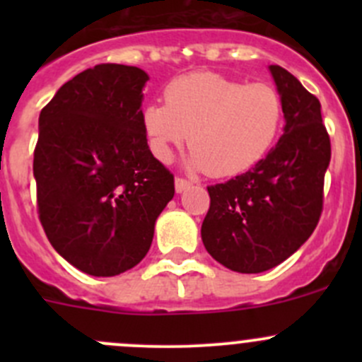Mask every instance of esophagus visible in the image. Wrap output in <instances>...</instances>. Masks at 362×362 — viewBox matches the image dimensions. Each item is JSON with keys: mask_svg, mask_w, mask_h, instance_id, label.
<instances>
[{"mask_svg": "<svg viewBox=\"0 0 362 362\" xmlns=\"http://www.w3.org/2000/svg\"><path fill=\"white\" fill-rule=\"evenodd\" d=\"M191 187V182L187 180V178L184 177H177L175 178V189H177V192H184L185 189Z\"/></svg>", "mask_w": 362, "mask_h": 362, "instance_id": "esophagus-1", "label": "esophagus"}]
</instances>
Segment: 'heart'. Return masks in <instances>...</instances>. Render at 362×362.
I'll return each instance as SVG.
<instances>
[{
    "mask_svg": "<svg viewBox=\"0 0 362 362\" xmlns=\"http://www.w3.org/2000/svg\"><path fill=\"white\" fill-rule=\"evenodd\" d=\"M164 101L145 107L141 115L154 156L168 163L189 140L191 166L210 177L250 170L268 154L284 120L282 96L272 83H245L217 73L171 80Z\"/></svg>",
    "mask_w": 362,
    "mask_h": 362,
    "instance_id": "b5f03b06",
    "label": "heart"
}]
</instances>
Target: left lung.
Returning <instances> with one entry per match:
<instances>
[{"label": "left lung", "instance_id": "1", "mask_svg": "<svg viewBox=\"0 0 362 362\" xmlns=\"http://www.w3.org/2000/svg\"><path fill=\"white\" fill-rule=\"evenodd\" d=\"M284 101L279 144L245 173L208 185L202 226L208 254L238 273H261L293 255L319 224L331 140L320 103L294 75L272 64Z\"/></svg>", "mask_w": 362, "mask_h": 362}]
</instances>
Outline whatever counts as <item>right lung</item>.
<instances>
[{
  "mask_svg": "<svg viewBox=\"0 0 362 362\" xmlns=\"http://www.w3.org/2000/svg\"><path fill=\"white\" fill-rule=\"evenodd\" d=\"M148 75L98 64L68 80L40 112L33 173L50 245L80 272L113 276L147 255L175 194L173 173L147 145Z\"/></svg>",
  "mask_w": 362,
  "mask_h": 362,
  "instance_id": "1",
  "label": "right lung"
}]
</instances>
